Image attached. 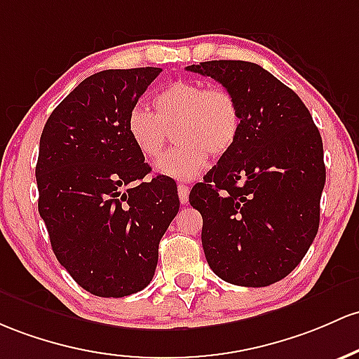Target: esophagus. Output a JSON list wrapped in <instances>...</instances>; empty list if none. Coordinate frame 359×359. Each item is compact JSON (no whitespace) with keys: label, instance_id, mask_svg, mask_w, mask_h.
<instances>
[{"label":"esophagus","instance_id":"34e87169","mask_svg":"<svg viewBox=\"0 0 359 359\" xmlns=\"http://www.w3.org/2000/svg\"><path fill=\"white\" fill-rule=\"evenodd\" d=\"M177 191H179V199L182 204H187L189 201V187L184 186V184H179V187H177Z\"/></svg>","mask_w":359,"mask_h":359}]
</instances>
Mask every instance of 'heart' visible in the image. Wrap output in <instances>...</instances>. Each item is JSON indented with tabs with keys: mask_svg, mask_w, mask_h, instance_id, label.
<instances>
[{
	"mask_svg": "<svg viewBox=\"0 0 359 359\" xmlns=\"http://www.w3.org/2000/svg\"><path fill=\"white\" fill-rule=\"evenodd\" d=\"M155 112L135 105L128 114V133L148 160L167 148L173 129L177 147L156 163V172L172 179H192L206 165V153L223 155L237 141L242 112L237 97L223 86L173 81L153 98Z\"/></svg>",
	"mask_w": 359,
	"mask_h": 359,
	"instance_id": "1",
	"label": "heart"
}]
</instances>
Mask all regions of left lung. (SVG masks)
<instances>
[{
	"label": "left lung",
	"instance_id": "8db88e82",
	"mask_svg": "<svg viewBox=\"0 0 359 359\" xmlns=\"http://www.w3.org/2000/svg\"><path fill=\"white\" fill-rule=\"evenodd\" d=\"M187 71L237 97L242 126L218 165L192 187L212 273L261 288L286 278L312 245L325 184L324 147L300 97L259 65L206 61Z\"/></svg>",
	"mask_w": 359,
	"mask_h": 359
}]
</instances>
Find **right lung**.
Returning a JSON list of instances; mask_svg holds the SVG:
<instances>
[{"label":"right lung","mask_w":359,"mask_h":359,"mask_svg":"<svg viewBox=\"0 0 359 359\" xmlns=\"http://www.w3.org/2000/svg\"><path fill=\"white\" fill-rule=\"evenodd\" d=\"M160 68L105 69L81 81L47 119L35 167L39 212L71 278L95 297L147 288L158 243L179 211L170 177L128 133V114Z\"/></svg>","instance_id":"add662e5"}]
</instances>
